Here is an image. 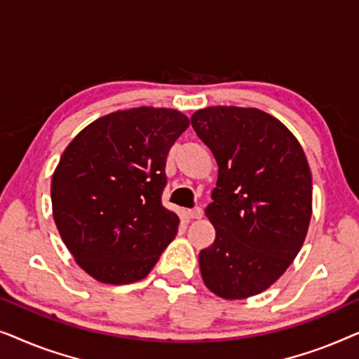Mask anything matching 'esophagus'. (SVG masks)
<instances>
[{
	"label": "esophagus",
	"instance_id": "esophagus-1",
	"mask_svg": "<svg viewBox=\"0 0 359 359\" xmlns=\"http://www.w3.org/2000/svg\"><path fill=\"white\" fill-rule=\"evenodd\" d=\"M204 215V212H203V209L201 208H196V209H191V210H188V217L189 219H201Z\"/></svg>",
	"mask_w": 359,
	"mask_h": 359
}]
</instances>
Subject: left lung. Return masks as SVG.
<instances>
[{
	"label": "left lung",
	"mask_w": 359,
	"mask_h": 359,
	"mask_svg": "<svg viewBox=\"0 0 359 359\" xmlns=\"http://www.w3.org/2000/svg\"><path fill=\"white\" fill-rule=\"evenodd\" d=\"M191 124L219 165L205 208L215 240L201 250V276L227 301L257 296L283 276L306 240L312 217L307 156L281 121L257 107H204Z\"/></svg>",
	"instance_id": "obj_1"
}]
</instances>
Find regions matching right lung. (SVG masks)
<instances>
[{
	"label": "right lung",
	"mask_w": 359,
	"mask_h": 359,
	"mask_svg": "<svg viewBox=\"0 0 359 359\" xmlns=\"http://www.w3.org/2000/svg\"><path fill=\"white\" fill-rule=\"evenodd\" d=\"M188 127L176 109L132 107L93 121L67 145L52 176L53 220L96 281H140L175 238L180 219L161 193L166 156Z\"/></svg>",
	"instance_id": "obj_1"
}]
</instances>
